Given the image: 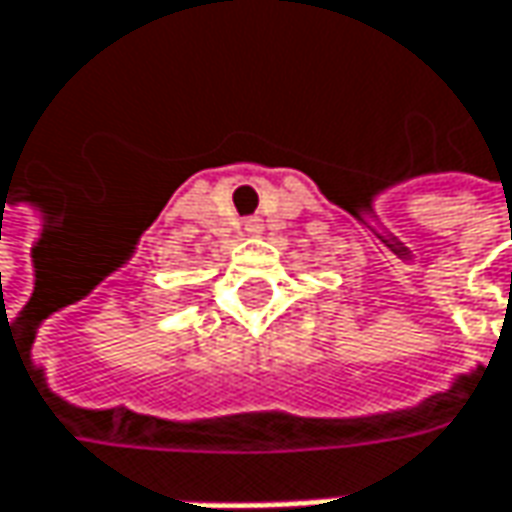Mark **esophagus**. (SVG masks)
Wrapping results in <instances>:
<instances>
[{"label": "esophagus", "mask_w": 512, "mask_h": 512, "mask_svg": "<svg viewBox=\"0 0 512 512\" xmlns=\"http://www.w3.org/2000/svg\"><path fill=\"white\" fill-rule=\"evenodd\" d=\"M244 230H247V233H259V221H247Z\"/></svg>", "instance_id": "1"}]
</instances>
